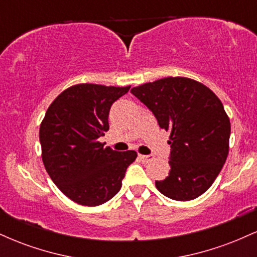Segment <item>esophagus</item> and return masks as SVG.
<instances>
[{
    "label": "esophagus",
    "instance_id": "esophagus-1",
    "mask_svg": "<svg viewBox=\"0 0 257 257\" xmlns=\"http://www.w3.org/2000/svg\"><path fill=\"white\" fill-rule=\"evenodd\" d=\"M139 158H140V161L144 162V163H149V162H151L153 159V156H151V155H147V156L139 155Z\"/></svg>",
    "mask_w": 257,
    "mask_h": 257
}]
</instances>
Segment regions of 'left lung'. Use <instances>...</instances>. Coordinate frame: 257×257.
I'll list each match as a JSON object with an SVG mask.
<instances>
[{
  "label": "left lung",
  "instance_id": "left-lung-1",
  "mask_svg": "<svg viewBox=\"0 0 257 257\" xmlns=\"http://www.w3.org/2000/svg\"><path fill=\"white\" fill-rule=\"evenodd\" d=\"M131 91L170 132V172L156 181L157 190L180 202L199 197L228 155L231 123L222 102L204 84L185 77L162 78Z\"/></svg>",
  "mask_w": 257,
  "mask_h": 257
}]
</instances>
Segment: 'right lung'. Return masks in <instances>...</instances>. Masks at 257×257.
Instances as JSON below:
<instances>
[{"label":"right lung","mask_w":257,"mask_h":257,"mask_svg":"<svg viewBox=\"0 0 257 257\" xmlns=\"http://www.w3.org/2000/svg\"><path fill=\"white\" fill-rule=\"evenodd\" d=\"M131 87L82 83L67 88L46 112L40 128L42 161L59 190L81 205L104 204L122 187L135 151L104 147L112 104Z\"/></svg>","instance_id":"add662e5"}]
</instances>
